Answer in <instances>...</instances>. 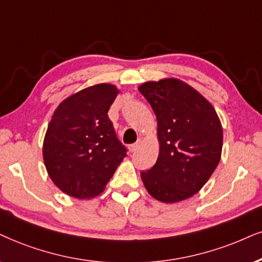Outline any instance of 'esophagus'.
<instances>
[{"label":"esophagus","instance_id":"1","mask_svg":"<svg viewBox=\"0 0 262 262\" xmlns=\"http://www.w3.org/2000/svg\"><path fill=\"white\" fill-rule=\"evenodd\" d=\"M140 144H141V142H140V140H139V141H137V142H135V144H133V145H129V151H130V152H135V151H137L138 150V148H139V146H140Z\"/></svg>","mask_w":262,"mask_h":262}]
</instances>
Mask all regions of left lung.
Listing matches in <instances>:
<instances>
[{
    "label": "left lung",
    "instance_id": "left-lung-1",
    "mask_svg": "<svg viewBox=\"0 0 262 262\" xmlns=\"http://www.w3.org/2000/svg\"><path fill=\"white\" fill-rule=\"evenodd\" d=\"M157 118L160 154L154 167L141 171L148 193L177 203L197 193L216 169L223 151V125L213 105L178 78L139 85Z\"/></svg>",
    "mask_w": 262,
    "mask_h": 262
}]
</instances>
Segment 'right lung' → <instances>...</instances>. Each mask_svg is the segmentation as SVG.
Returning <instances> with one entry per match:
<instances>
[{"mask_svg":"<svg viewBox=\"0 0 262 262\" xmlns=\"http://www.w3.org/2000/svg\"><path fill=\"white\" fill-rule=\"evenodd\" d=\"M120 93L99 83L82 89L55 108L43 140V161L59 190L89 200L105 190L127 148L116 137L108 108Z\"/></svg>","mask_w":262,"mask_h":262,"instance_id":"obj_1","label":"right lung"}]
</instances>
